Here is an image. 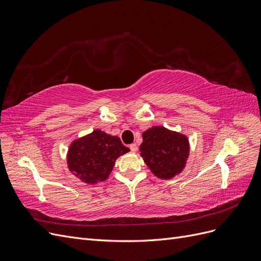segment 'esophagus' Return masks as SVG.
Segmentation results:
<instances>
[{
    "instance_id": "1",
    "label": "esophagus",
    "mask_w": 261,
    "mask_h": 261,
    "mask_svg": "<svg viewBox=\"0 0 261 261\" xmlns=\"http://www.w3.org/2000/svg\"><path fill=\"white\" fill-rule=\"evenodd\" d=\"M129 149L132 150V151H137L138 146L136 144H132V145H129Z\"/></svg>"
}]
</instances>
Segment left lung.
<instances>
[{
    "mask_svg": "<svg viewBox=\"0 0 261 261\" xmlns=\"http://www.w3.org/2000/svg\"><path fill=\"white\" fill-rule=\"evenodd\" d=\"M143 138L140 155L154 175L171 178L183 170L189 151L185 136L155 126L146 130Z\"/></svg>",
    "mask_w": 261,
    "mask_h": 261,
    "instance_id": "obj_1",
    "label": "left lung"
}]
</instances>
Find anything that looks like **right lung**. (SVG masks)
Returning <instances> with one entry per match:
<instances>
[{
  "instance_id": "obj_1",
  "label": "right lung",
  "mask_w": 261,
  "mask_h": 261,
  "mask_svg": "<svg viewBox=\"0 0 261 261\" xmlns=\"http://www.w3.org/2000/svg\"><path fill=\"white\" fill-rule=\"evenodd\" d=\"M128 151L120 138L97 129L70 145L68 168L85 183L94 184L107 179L115 160Z\"/></svg>"
}]
</instances>
